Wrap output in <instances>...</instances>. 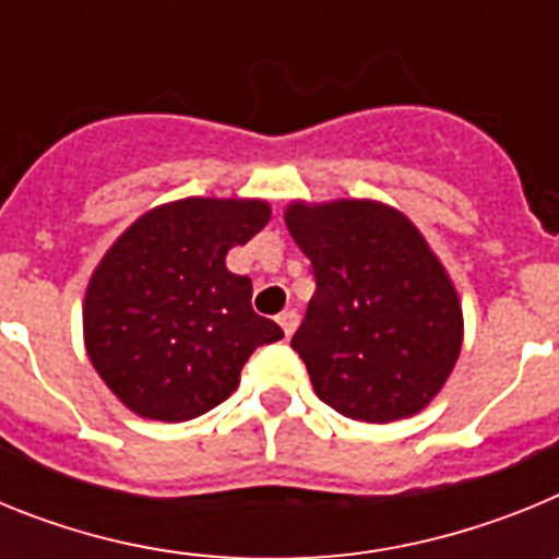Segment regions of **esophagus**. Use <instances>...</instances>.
<instances>
[{"instance_id": "obj_1", "label": "esophagus", "mask_w": 559, "mask_h": 559, "mask_svg": "<svg viewBox=\"0 0 559 559\" xmlns=\"http://www.w3.org/2000/svg\"><path fill=\"white\" fill-rule=\"evenodd\" d=\"M276 322H280V328H283L285 338H290L296 330V324H299V313H296V310H283V313L276 316Z\"/></svg>"}]
</instances>
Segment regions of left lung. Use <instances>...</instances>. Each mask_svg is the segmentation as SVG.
I'll return each mask as SVG.
<instances>
[{
  "label": "left lung",
  "instance_id": "1",
  "mask_svg": "<svg viewBox=\"0 0 559 559\" xmlns=\"http://www.w3.org/2000/svg\"><path fill=\"white\" fill-rule=\"evenodd\" d=\"M285 224L316 294L290 347L319 400L349 419L423 412L462 353V305L417 226L380 201H294Z\"/></svg>",
  "mask_w": 559,
  "mask_h": 559
}]
</instances>
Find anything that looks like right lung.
<instances>
[{"label":"right lung","instance_id":"1","mask_svg":"<svg viewBox=\"0 0 559 559\" xmlns=\"http://www.w3.org/2000/svg\"><path fill=\"white\" fill-rule=\"evenodd\" d=\"M271 218L260 199H181L133 221L88 280L83 341L122 406L185 423L224 403L280 324L251 310V280L226 269Z\"/></svg>","mask_w":559,"mask_h":559}]
</instances>
